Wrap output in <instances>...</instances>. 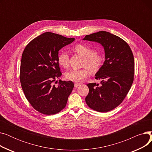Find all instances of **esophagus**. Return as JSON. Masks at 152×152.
I'll return each instance as SVG.
<instances>
[{"label": "esophagus", "instance_id": "34e87169", "mask_svg": "<svg viewBox=\"0 0 152 152\" xmlns=\"http://www.w3.org/2000/svg\"><path fill=\"white\" fill-rule=\"evenodd\" d=\"M79 86H80V84H79V83H75V87H77Z\"/></svg>", "mask_w": 152, "mask_h": 152}]
</instances>
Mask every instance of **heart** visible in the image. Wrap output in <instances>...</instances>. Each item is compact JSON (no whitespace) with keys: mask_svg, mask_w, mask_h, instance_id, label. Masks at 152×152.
Listing matches in <instances>:
<instances>
[{"mask_svg":"<svg viewBox=\"0 0 152 152\" xmlns=\"http://www.w3.org/2000/svg\"><path fill=\"white\" fill-rule=\"evenodd\" d=\"M74 50L84 58L83 63L84 67L79 69L69 70L66 72L65 76L69 81L79 83L88 76L90 71L95 73L100 69L103 65V57L101 54L95 53L93 48L86 44H77L74 47ZM58 61L61 66L67 68L69 65L68 54L65 52L60 53L58 57Z\"/></svg>","mask_w":152,"mask_h":152,"instance_id":"obj_1","label":"heart"}]
</instances>
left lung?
I'll use <instances>...</instances> for the list:
<instances>
[{
  "instance_id": "8db88e82",
  "label": "left lung",
  "mask_w": 152,
  "mask_h": 152,
  "mask_svg": "<svg viewBox=\"0 0 152 152\" xmlns=\"http://www.w3.org/2000/svg\"><path fill=\"white\" fill-rule=\"evenodd\" d=\"M83 40L100 43L104 48L105 60L95 74L101 84H87L89 92L86 102L95 111L107 112L120 105L131 89L134 76L133 53L123 39L107 31L86 35Z\"/></svg>"
}]
</instances>
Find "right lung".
<instances>
[{
    "instance_id": "obj_1",
    "label": "right lung",
    "mask_w": 152,
    "mask_h": 152,
    "mask_svg": "<svg viewBox=\"0 0 152 152\" xmlns=\"http://www.w3.org/2000/svg\"><path fill=\"white\" fill-rule=\"evenodd\" d=\"M75 38L46 32L26 45L21 60L20 79L22 89L31 106L39 113L51 115L66 105L74 83L56 79L61 76L58 61V51Z\"/></svg>"
}]
</instances>
